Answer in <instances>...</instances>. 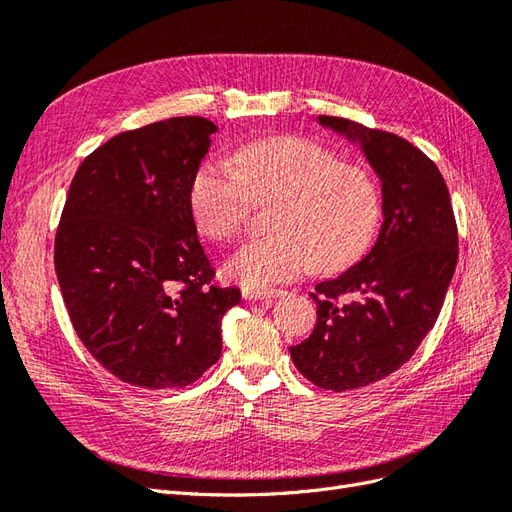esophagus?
<instances>
[{"label": "esophagus", "instance_id": "esophagus-1", "mask_svg": "<svg viewBox=\"0 0 512 512\" xmlns=\"http://www.w3.org/2000/svg\"><path fill=\"white\" fill-rule=\"evenodd\" d=\"M283 296L281 289H242V298L244 300H270V298H279Z\"/></svg>", "mask_w": 512, "mask_h": 512}]
</instances>
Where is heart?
Segmentation results:
<instances>
[{"mask_svg":"<svg viewBox=\"0 0 512 512\" xmlns=\"http://www.w3.org/2000/svg\"><path fill=\"white\" fill-rule=\"evenodd\" d=\"M272 236L244 244L225 274L246 287L291 281L315 266L332 272L354 264L382 221V193L369 169L339 163L324 145L298 135L242 145L233 165L210 160L191 184L197 227L216 242L238 238L253 203H272Z\"/></svg>","mask_w":512,"mask_h":512,"instance_id":"1","label":"heart"}]
</instances>
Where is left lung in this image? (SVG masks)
<instances>
[{"label": "left lung", "instance_id": "8db88e82", "mask_svg": "<svg viewBox=\"0 0 512 512\" xmlns=\"http://www.w3.org/2000/svg\"><path fill=\"white\" fill-rule=\"evenodd\" d=\"M317 122L358 143L382 180L384 223L373 248L315 285L317 324L289 347L309 382L343 392L388 377L414 356L442 311L459 236L442 173L416 145L345 118Z\"/></svg>", "mask_w": 512, "mask_h": 512}]
</instances>
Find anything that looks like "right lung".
<instances>
[{"label":"right lung","instance_id":"right-lung-1","mask_svg":"<svg viewBox=\"0 0 512 512\" xmlns=\"http://www.w3.org/2000/svg\"><path fill=\"white\" fill-rule=\"evenodd\" d=\"M216 124L169 118L115 135L79 165L55 236L77 337L139 388H184L221 358L240 289L212 285L191 184Z\"/></svg>","mask_w":512,"mask_h":512}]
</instances>
